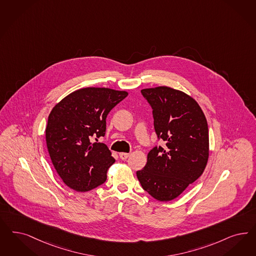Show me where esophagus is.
<instances>
[{
  "mask_svg": "<svg viewBox=\"0 0 256 256\" xmlns=\"http://www.w3.org/2000/svg\"><path fill=\"white\" fill-rule=\"evenodd\" d=\"M119 157H120V159L121 160H126L128 157H130V153H120L119 154Z\"/></svg>",
  "mask_w": 256,
  "mask_h": 256,
  "instance_id": "obj_1",
  "label": "esophagus"
}]
</instances>
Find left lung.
<instances>
[{
	"label": "left lung",
	"mask_w": 256,
	"mask_h": 256,
	"mask_svg": "<svg viewBox=\"0 0 256 256\" xmlns=\"http://www.w3.org/2000/svg\"><path fill=\"white\" fill-rule=\"evenodd\" d=\"M142 96L152 108L158 141L148 162L136 172L144 190L160 202H169L196 180L209 156L208 124L192 97L168 87L144 88Z\"/></svg>",
	"instance_id": "8db88e82"
}]
</instances>
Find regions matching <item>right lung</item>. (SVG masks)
Masks as SVG:
<instances>
[{"mask_svg":"<svg viewBox=\"0 0 256 256\" xmlns=\"http://www.w3.org/2000/svg\"><path fill=\"white\" fill-rule=\"evenodd\" d=\"M128 92L106 88H80L56 104L48 117L46 144L58 174L78 192L104 184L115 159L103 142L108 112Z\"/></svg>","mask_w":256,"mask_h":256,"instance_id":"1","label":"right lung"}]
</instances>
